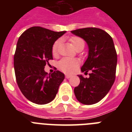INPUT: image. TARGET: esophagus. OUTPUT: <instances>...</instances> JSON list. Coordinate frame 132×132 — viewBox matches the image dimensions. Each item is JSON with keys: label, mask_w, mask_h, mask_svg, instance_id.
I'll use <instances>...</instances> for the list:
<instances>
[{"label": "esophagus", "mask_w": 132, "mask_h": 132, "mask_svg": "<svg viewBox=\"0 0 132 132\" xmlns=\"http://www.w3.org/2000/svg\"><path fill=\"white\" fill-rule=\"evenodd\" d=\"M65 77H66V79H69V78L71 77V75H65Z\"/></svg>", "instance_id": "1"}]
</instances>
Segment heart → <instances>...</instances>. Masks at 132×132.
Segmentation results:
<instances>
[{
	"instance_id": "obj_1",
	"label": "heart",
	"mask_w": 132,
	"mask_h": 132,
	"mask_svg": "<svg viewBox=\"0 0 132 132\" xmlns=\"http://www.w3.org/2000/svg\"><path fill=\"white\" fill-rule=\"evenodd\" d=\"M70 41L71 44H73V47L76 49L77 50H79L80 49L83 50L85 47V42L82 39H81L79 37L74 36L72 37L70 39ZM60 44V41L57 40L55 42L52 46V53L53 55H56L57 53V50L59 47V45ZM79 66V61L76 59H73V58L65 57L61 59L58 62V67L61 71L67 74H71L74 72L76 71L78 67Z\"/></svg>"
}]
</instances>
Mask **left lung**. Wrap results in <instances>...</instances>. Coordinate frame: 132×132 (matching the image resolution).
I'll return each mask as SVG.
<instances>
[{
	"instance_id": "left-lung-1",
	"label": "left lung",
	"mask_w": 132,
	"mask_h": 132,
	"mask_svg": "<svg viewBox=\"0 0 132 132\" xmlns=\"http://www.w3.org/2000/svg\"><path fill=\"white\" fill-rule=\"evenodd\" d=\"M82 38L88 45L87 59L81 67V72L91 71L89 77L80 79L74 88L79 102L90 105L101 101L114 84L117 65V54L112 38L105 31L96 28H85L71 31Z\"/></svg>"
}]
</instances>
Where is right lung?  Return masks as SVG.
<instances>
[{
	"label": "right lung",
	"instance_id": "add662e5",
	"mask_svg": "<svg viewBox=\"0 0 132 132\" xmlns=\"http://www.w3.org/2000/svg\"><path fill=\"white\" fill-rule=\"evenodd\" d=\"M65 33L34 26L26 30L18 39L14 57L16 82L24 96L33 103L52 102L65 79L59 71L48 74L44 68L53 59V44Z\"/></svg>",
	"mask_w": 132,
	"mask_h": 132
}]
</instances>
